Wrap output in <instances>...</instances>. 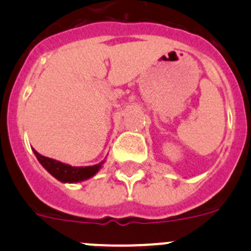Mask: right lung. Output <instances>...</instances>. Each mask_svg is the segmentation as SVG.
Wrapping results in <instances>:
<instances>
[{
	"mask_svg": "<svg viewBox=\"0 0 251 251\" xmlns=\"http://www.w3.org/2000/svg\"><path fill=\"white\" fill-rule=\"evenodd\" d=\"M32 151H34L37 160L41 163V165L46 169L48 173L62 182L74 183V182L87 179L92 177L102 166V163L93 166H86V168H83V166H70L67 165V164L60 163V161L53 160V159L41 155L35 149H32Z\"/></svg>",
	"mask_w": 251,
	"mask_h": 251,
	"instance_id": "1",
	"label": "right lung"
}]
</instances>
